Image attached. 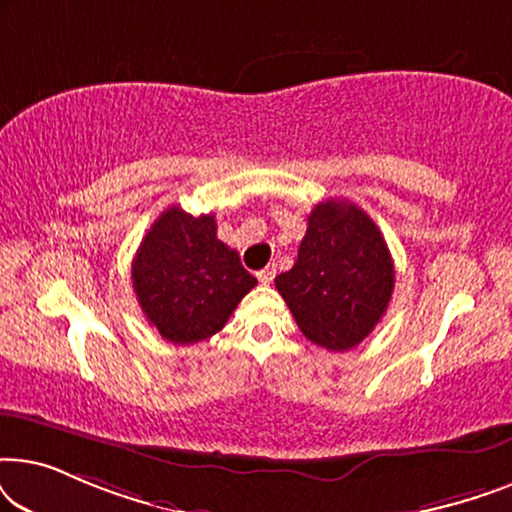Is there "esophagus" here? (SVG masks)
Wrapping results in <instances>:
<instances>
[{
  "label": "esophagus",
  "instance_id": "esophagus-1",
  "mask_svg": "<svg viewBox=\"0 0 512 512\" xmlns=\"http://www.w3.org/2000/svg\"><path fill=\"white\" fill-rule=\"evenodd\" d=\"M275 265H268V268H263V270H258L256 272V277H258V282L261 284H270L272 279H275Z\"/></svg>",
  "mask_w": 512,
  "mask_h": 512
}]
</instances>
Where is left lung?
Wrapping results in <instances>:
<instances>
[{"mask_svg":"<svg viewBox=\"0 0 512 512\" xmlns=\"http://www.w3.org/2000/svg\"><path fill=\"white\" fill-rule=\"evenodd\" d=\"M307 340L345 352L380 324L394 293V261L373 219L347 200L319 202L307 216L298 261L275 277Z\"/></svg>","mask_w":512,"mask_h":512,"instance_id":"8db88e82","label":"left lung"}]
</instances>
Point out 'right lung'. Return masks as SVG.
Masks as SVG:
<instances>
[{"label": "right lung", "instance_id": "right-lung-1", "mask_svg": "<svg viewBox=\"0 0 512 512\" xmlns=\"http://www.w3.org/2000/svg\"><path fill=\"white\" fill-rule=\"evenodd\" d=\"M258 282L216 237L214 214L170 207L132 261V289L151 326L174 345L212 338Z\"/></svg>", "mask_w": 512, "mask_h": 512}]
</instances>
